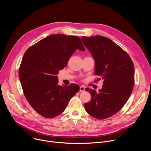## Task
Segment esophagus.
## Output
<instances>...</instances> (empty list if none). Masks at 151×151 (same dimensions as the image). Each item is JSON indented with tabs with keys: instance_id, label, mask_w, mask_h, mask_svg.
Segmentation results:
<instances>
[{
	"instance_id": "esophagus-1",
	"label": "esophagus",
	"mask_w": 151,
	"mask_h": 151,
	"mask_svg": "<svg viewBox=\"0 0 151 151\" xmlns=\"http://www.w3.org/2000/svg\"><path fill=\"white\" fill-rule=\"evenodd\" d=\"M79 91H80V92L85 91V86H83V85L81 86L80 88H79Z\"/></svg>"
}]
</instances>
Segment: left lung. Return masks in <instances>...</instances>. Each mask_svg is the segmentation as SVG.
<instances>
[{"mask_svg":"<svg viewBox=\"0 0 151 151\" xmlns=\"http://www.w3.org/2000/svg\"><path fill=\"white\" fill-rule=\"evenodd\" d=\"M95 61L94 73L103 79L97 92L90 90L91 99L84 105L87 112L98 119L116 114L130 97L134 82V67L129 55L110 39L102 36L81 38Z\"/></svg>","mask_w":151,"mask_h":151,"instance_id":"1","label":"left lung"}]
</instances>
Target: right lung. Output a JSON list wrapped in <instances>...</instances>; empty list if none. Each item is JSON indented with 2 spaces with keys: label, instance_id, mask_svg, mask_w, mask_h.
Wrapping results in <instances>:
<instances>
[{
  "label": "right lung",
  "instance_id": "1",
  "mask_svg": "<svg viewBox=\"0 0 151 151\" xmlns=\"http://www.w3.org/2000/svg\"><path fill=\"white\" fill-rule=\"evenodd\" d=\"M77 49L85 50L79 37L56 34L40 40L24 53L19 81L29 103L41 116L53 118L60 115L79 91L75 83L60 86L56 76Z\"/></svg>",
  "mask_w": 151,
  "mask_h": 151
}]
</instances>
